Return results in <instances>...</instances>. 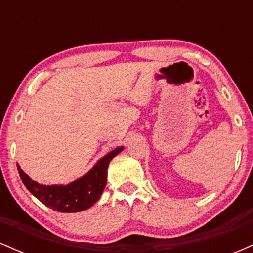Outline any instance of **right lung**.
Returning a JSON list of instances; mask_svg holds the SVG:
<instances>
[{
    "mask_svg": "<svg viewBox=\"0 0 253 253\" xmlns=\"http://www.w3.org/2000/svg\"><path fill=\"white\" fill-rule=\"evenodd\" d=\"M124 147H117L110 151L90 169L88 173L69 183V184L45 185L33 181L22 171L17 164L21 181L25 187L43 205L60 213H76L91 207L102 195L107 183L108 165L115 156L119 155Z\"/></svg>",
    "mask_w": 253,
    "mask_h": 253,
    "instance_id": "right-lung-1",
    "label": "right lung"
}]
</instances>
